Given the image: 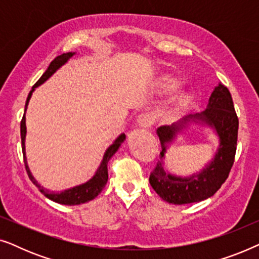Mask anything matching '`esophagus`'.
Listing matches in <instances>:
<instances>
[{
  "instance_id": "1",
  "label": "esophagus",
  "mask_w": 259,
  "mask_h": 259,
  "mask_svg": "<svg viewBox=\"0 0 259 259\" xmlns=\"http://www.w3.org/2000/svg\"><path fill=\"white\" fill-rule=\"evenodd\" d=\"M154 123V115L152 113H143L138 116V125L144 127V128H147V127H151Z\"/></svg>"
}]
</instances>
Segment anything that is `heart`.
<instances>
[{
	"mask_svg": "<svg viewBox=\"0 0 259 259\" xmlns=\"http://www.w3.org/2000/svg\"><path fill=\"white\" fill-rule=\"evenodd\" d=\"M168 88H169V90H173V88H175V84H171V86H168ZM189 101H190L189 98H183L179 102V107L180 108H185L187 104H189Z\"/></svg>",
	"mask_w": 259,
	"mask_h": 259,
	"instance_id": "obj_1",
	"label": "heart"
}]
</instances>
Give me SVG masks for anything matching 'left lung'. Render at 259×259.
Segmentation results:
<instances>
[{
  "label": "left lung",
  "instance_id": "left-lung-1",
  "mask_svg": "<svg viewBox=\"0 0 259 259\" xmlns=\"http://www.w3.org/2000/svg\"><path fill=\"white\" fill-rule=\"evenodd\" d=\"M203 121L214 127L221 145L214 159L201 171L190 178H180L165 172L164 164L159 160L151 172L150 184L162 199L171 204H190L207 199L213 196L228 179L229 173L235 162L238 138V116L236 114L232 97L225 84L222 82L214 88L208 100L207 108L203 113L189 115L180 123L159 127L157 133L160 140L164 157L165 145L169 143L176 133L183 128V122Z\"/></svg>",
  "mask_w": 259,
  "mask_h": 259
}]
</instances>
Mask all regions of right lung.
<instances>
[{
    "mask_svg": "<svg viewBox=\"0 0 259 259\" xmlns=\"http://www.w3.org/2000/svg\"><path fill=\"white\" fill-rule=\"evenodd\" d=\"M73 54H74V53H66V54L59 55V56H56V58L51 62V65H49L47 70H46V72L44 73V75H42L40 79H38L37 82L34 84L33 88H31L29 94H28V98H27V101H26V107H24V114H23L22 120H21V141H22L23 160H24V166H26V171L28 173V177H29L31 183H33L34 185L36 186L37 189L45 194L46 197L49 198V199L53 200V201H55V203L63 204V205L83 204V203H87V201H90L92 199H94L95 197H98V194L101 192L102 189H104L105 185H106V183H107V179H108L107 164H108L109 159L113 157V154H114L116 151H118L119 146L122 144V141L125 140V138H126L125 134H121V136H120L118 139H116L114 143H113L111 146L107 148V151H106L104 158H102L100 167L98 168L97 173H95L93 178H92L91 180H88L86 184H82V185L73 187V189H69V190H67V191H65V192H61V193L49 192L48 190H45L44 187H41V185H38L36 180L34 179V177L31 176V173L29 171V167H28V165H27L26 151H24V138H26V130H27L26 128V116H24V115H26V109H27L28 102H29V100H30L31 94H33V92H34V88H36L37 86H40L41 83H44L49 76H52L53 74L55 73V70L58 69L59 67H61L63 63L67 62V60H68Z\"/></svg>",
    "mask_w": 259,
    "mask_h": 259,
    "instance_id": "obj_1",
    "label": "right lung"
}]
</instances>
